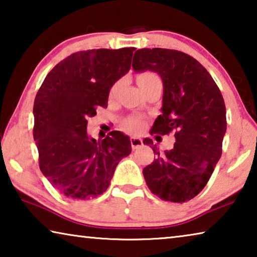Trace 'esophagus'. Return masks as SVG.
I'll return each mask as SVG.
<instances>
[{
  "mask_svg": "<svg viewBox=\"0 0 257 257\" xmlns=\"http://www.w3.org/2000/svg\"><path fill=\"white\" fill-rule=\"evenodd\" d=\"M130 145H132L133 150H137L143 146V141L138 137H132L130 138Z\"/></svg>",
  "mask_w": 257,
  "mask_h": 257,
  "instance_id": "1",
  "label": "esophagus"
}]
</instances>
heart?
<instances>
[{"mask_svg":"<svg viewBox=\"0 0 257 257\" xmlns=\"http://www.w3.org/2000/svg\"><path fill=\"white\" fill-rule=\"evenodd\" d=\"M137 81L138 85L141 87L142 90H144L149 87L153 85H162V81H161V78L156 75L155 72L152 71H143L137 76ZM121 85H122V80L115 81L114 84L112 85L110 89V97L113 98L118 94L119 89L121 88ZM121 127L124 130V132H128L130 134H139L143 132V129L145 127L144 121L138 116H130L129 119L123 121Z\"/></svg>","mask_w":257,"mask_h":257,"instance_id":"heart-1","label":"heart"}]
</instances>
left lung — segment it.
Instances as JSON below:
<instances>
[{
    "mask_svg": "<svg viewBox=\"0 0 257 257\" xmlns=\"http://www.w3.org/2000/svg\"><path fill=\"white\" fill-rule=\"evenodd\" d=\"M136 71L158 72L163 80L162 114L152 134L175 132L172 150L160 153L143 170L150 190L163 201L185 203L201 193L222 154L227 130L225 105L212 76L193 56L169 49H142L134 55ZM144 144H152L145 139Z\"/></svg>",
    "mask_w": 257,
    "mask_h": 257,
    "instance_id": "1",
    "label": "left lung"
}]
</instances>
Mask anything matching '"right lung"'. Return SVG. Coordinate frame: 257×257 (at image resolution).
I'll return each mask as SVG.
<instances>
[{"label": "right lung", "instance_id": "right-lung-1", "mask_svg": "<svg viewBox=\"0 0 257 257\" xmlns=\"http://www.w3.org/2000/svg\"><path fill=\"white\" fill-rule=\"evenodd\" d=\"M135 47L76 52L47 73L34 102L33 136L40 169L64 196L90 199L110 185L129 138L111 132L103 141L87 136L88 118L107 107L112 85L132 66Z\"/></svg>", "mask_w": 257, "mask_h": 257}]
</instances>
